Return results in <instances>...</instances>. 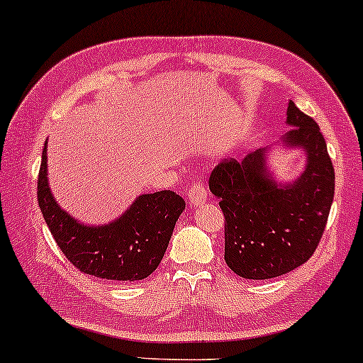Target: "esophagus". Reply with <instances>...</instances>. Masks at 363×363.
I'll return each mask as SVG.
<instances>
[{
    "mask_svg": "<svg viewBox=\"0 0 363 363\" xmlns=\"http://www.w3.org/2000/svg\"><path fill=\"white\" fill-rule=\"evenodd\" d=\"M188 203L189 206H199L206 203V186L204 183L194 182L188 189Z\"/></svg>",
    "mask_w": 363,
    "mask_h": 363,
    "instance_id": "obj_1",
    "label": "esophagus"
}]
</instances>
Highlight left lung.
<instances>
[{"instance_id":"obj_1","label":"left lung","mask_w":363,"mask_h":363,"mask_svg":"<svg viewBox=\"0 0 363 363\" xmlns=\"http://www.w3.org/2000/svg\"><path fill=\"white\" fill-rule=\"evenodd\" d=\"M284 136L303 147L305 172L281 186L267 177L264 150L214 167L209 188L224 213L225 263L245 279H271L310 259L325 232L334 198V167L320 126L294 102L287 107Z\"/></svg>"}]
</instances>
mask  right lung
<instances>
[{
  "instance_id": "obj_1",
  "label": "right lung",
  "mask_w": 363,
  "mask_h": 363,
  "mask_svg": "<svg viewBox=\"0 0 363 363\" xmlns=\"http://www.w3.org/2000/svg\"><path fill=\"white\" fill-rule=\"evenodd\" d=\"M37 198L55 242L69 263L89 276L115 282L141 281L157 269L185 199L174 191L139 196L108 225L76 222L53 199L47 180V143L38 170Z\"/></svg>"
}]
</instances>
